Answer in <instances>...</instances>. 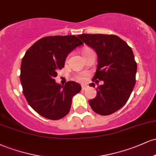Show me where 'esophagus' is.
<instances>
[{
  "instance_id": "1",
  "label": "esophagus",
  "mask_w": 156,
  "mask_h": 156,
  "mask_svg": "<svg viewBox=\"0 0 156 156\" xmlns=\"http://www.w3.org/2000/svg\"><path fill=\"white\" fill-rule=\"evenodd\" d=\"M81 88H82V90H85L86 88H87V86H86V85H82L81 86Z\"/></svg>"
}]
</instances>
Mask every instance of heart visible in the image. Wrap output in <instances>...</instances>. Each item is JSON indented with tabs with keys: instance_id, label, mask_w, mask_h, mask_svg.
I'll return each instance as SVG.
<instances>
[{
	"instance_id": "obj_1",
	"label": "heart",
	"mask_w": 156,
	"mask_h": 156,
	"mask_svg": "<svg viewBox=\"0 0 156 156\" xmlns=\"http://www.w3.org/2000/svg\"><path fill=\"white\" fill-rule=\"evenodd\" d=\"M86 50H88V49H86ZM84 51H85V50H84ZM76 80H79V81H80V80H83V77H82V76H78L76 77Z\"/></svg>"
}]
</instances>
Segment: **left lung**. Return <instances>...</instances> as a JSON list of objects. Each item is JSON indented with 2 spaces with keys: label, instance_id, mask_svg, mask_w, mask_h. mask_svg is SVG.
Returning <instances> with one entry per match:
<instances>
[{
  "label": "left lung",
  "instance_id": "obj_1",
  "mask_svg": "<svg viewBox=\"0 0 156 156\" xmlns=\"http://www.w3.org/2000/svg\"><path fill=\"white\" fill-rule=\"evenodd\" d=\"M98 55V67L93 81L103 80L97 88V95L89 101L97 114L109 115L127 103L136 83L137 64L128 44L116 35L87 34L78 36ZM94 87L95 84L90 83Z\"/></svg>",
  "mask_w": 156,
  "mask_h": 156
}]
</instances>
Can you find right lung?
I'll return each instance as SVG.
<instances>
[{"label": "right lung", "instance_id": "obj_1", "mask_svg": "<svg viewBox=\"0 0 156 156\" xmlns=\"http://www.w3.org/2000/svg\"><path fill=\"white\" fill-rule=\"evenodd\" d=\"M83 44L74 35L46 37L26 52L20 78L27 102L39 115L57 120L69 113L73 96L81 87L75 81L62 86L54 78L64 67L68 54Z\"/></svg>", "mask_w": 156, "mask_h": 156}]
</instances>
